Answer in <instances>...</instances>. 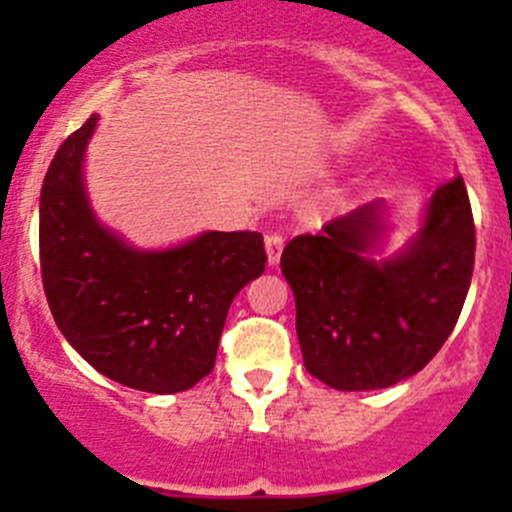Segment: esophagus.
I'll return each mask as SVG.
<instances>
[{"instance_id":"obj_1","label":"esophagus","mask_w":512,"mask_h":512,"mask_svg":"<svg viewBox=\"0 0 512 512\" xmlns=\"http://www.w3.org/2000/svg\"><path fill=\"white\" fill-rule=\"evenodd\" d=\"M282 247H285V237L280 235V232H270V235L265 237V250H267V262H270L272 267L280 262V255H282Z\"/></svg>"}]
</instances>
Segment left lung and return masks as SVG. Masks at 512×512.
Listing matches in <instances>:
<instances>
[{
  "label": "left lung",
  "instance_id": "obj_1",
  "mask_svg": "<svg viewBox=\"0 0 512 512\" xmlns=\"http://www.w3.org/2000/svg\"><path fill=\"white\" fill-rule=\"evenodd\" d=\"M386 232V203L371 200L282 252L304 366L332 389H389L418 374L466 302L476 227L461 175L433 190L416 235L381 257Z\"/></svg>",
  "mask_w": 512,
  "mask_h": 512
}]
</instances>
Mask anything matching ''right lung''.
<instances>
[{"label":"right lung","instance_id":"add662e5","mask_svg":"<svg viewBox=\"0 0 512 512\" xmlns=\"http://www.w3.org/2000/svg\"><path fill=\"white\" fill-rule=\"evenodd\" d=\"M98 116L51 160L39 200L41 280L56 327L96 371L128 389L178 394L208 376L227 309L265 272L260 232L210 230L141 250L101 225L84 180Z\"/></svg>","mask_w":512,"mask_h":512}]
</instances>
